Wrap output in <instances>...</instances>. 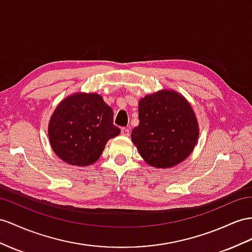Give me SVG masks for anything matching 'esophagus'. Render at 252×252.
<instances>
[{
    "label": "esophagus",
    "instance_id": "1",
    "mask_svg": "<svg viewBox=\"0 0 252 252\" xmlns=\"http://www.w3.org/2000/svg\"><path fill=\"white\" fill-rule=\"evenodd\" d=\"M121 134L125 135V136H130V130L127 127H122L121 128Z\"/></svg>",
    "mask_w": 252,
    "mask_h": 252
}]
</instances>
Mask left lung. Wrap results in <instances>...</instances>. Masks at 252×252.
I'll return each mask as SVG.
<instances>
[{
  "label": "left lung",
  "mask_w": 252,
  "mask_h": 252,
  "mask_svg": "<svg viewBox=\"0 0 252 252\" xmlns=\"http://www.w3.org/2000/svg\"><path fill=\"white\" fill-rule=\"evenodd\" d=\"M139 125L131 137L141 158L158 168H169L191 153L198 139V122L182 95L162 90L138 104Z\"/></svg>",
  "instance_id": "1"
}]
</instances>
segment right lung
Returning a JSON list of instances; mask_svg holds the SVG:
<instances>
[{
	"label": "right lung",
	"mask_w": 252,
	"mask_h": 252,
	"mask_svg": "<svg viewBox=\"0 0 252 252\" xmlns=\"http://www.w3.org/2000/svg\"><path fill=\"white\" fill-rule=\"evenodd\" d=\"M113 109L96 94H76L56 107L49 124L50 144L63 162L75 166L94 164L107 140L117 136Z\"/></svg>",
	"instance_id": "obj_1"
}]
</instances>
